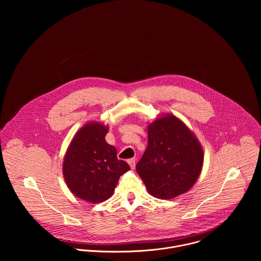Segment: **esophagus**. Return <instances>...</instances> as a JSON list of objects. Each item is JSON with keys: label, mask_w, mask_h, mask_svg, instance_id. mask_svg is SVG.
Listing matches in <instances>:
<instances>
[{"label": "esophagus", "mask_w": 261, "mask_h": 261, "mask_svg": "<svg viewBox=\"0 0 261 261\" xmlns=\"http://www.w3.org/2000/svg\"><path fill=\"white\" fill-rule=\"evenodd\" d=\"M127 163H128V165H129V167H130L132 169H135V167H136V160H135V159H129V160L127 161Z\"/></svg>", "instance_id": "obj_1"}]
</instances>
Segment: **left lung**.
Listing matches in <instances>:
<instances>
[{
    "mask_svg": "<svg viewBox=\"0 0 261 261\" xmlns=\"http://www.w3.org/2000/svg\"><path fill=\"white\" fill-rule=\"evenodd\" d=\"M148 139V147L136 169L149 194L172 199L186 193L196 183L204 160L194 134L170 114L149 124Z\"/></svg>",
    "mask_w": 261,
    "mask_h": 261,
    "instance_id": "8db88e82",
    "label": "left lung"
}]
</instances>
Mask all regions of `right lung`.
Listing matches in <instances>:
<instances>
[{
  "label": "right lung",
  "mask_w": 261,
  "mask_h": 261,
  "mask_svg": "<svg viewBox=\"0 0 261 261\" xmlns=\"http://www.w3.org/2000/svg\"><path fill=\"white\" fill-rule=\"evenodd\" d=\"M108 127L85 124L72 140L63 162L65 182L76 197L90 203L108 200L119 177L130 168L116 156V149L106 142Z\"/></svg>",
  "instance_id": "1"
}]
</instances>
